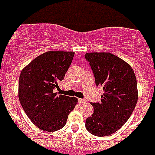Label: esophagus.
<instances>
[{
	"label": "esophagus",
	"mask_w": 155,
	"mask_h": 155,
	"mask_svg": "<svg viewBox=\"0 0 155 155\" xmlns=\"http://www.w3.org/2000/svg\"><path fill=\"white\" fill-rule=\"evenodd\" d=\"M86 102V100H85V99H82V98H80V99H79V103L80 104H84V103H85Z\"/></svg>",
	"instance_id": "34e87169"
}]
</instances>
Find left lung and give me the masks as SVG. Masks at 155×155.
Here are the masks:
<instances>
[{"mask_svg":"<svg viewBox=\"0 0 155 155\" xmlns=\"http://www.w3.org/2000/svg\"><path fill=\"white\" fill-rule=\"evenodd\" d=\"M93 71L97 87H101V101L91 103L94 113L85 127L97 137H106L119 130L134 110L138 100L137 82L132 68L109 52L85 54Z\"/></svg>","mask_w":155,"mask_h":155,"instance_id":"8db88e82","label":"left lung"}]
</instances>
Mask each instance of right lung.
Masks as SVG:
<instances>
[{
    "instance_id": "obj_1",
    "label": "right lung",
    "mask_w": 155,
    "mask_h": 155,
    "mask_svg": "<svg viewBox=\"0 0 155 155\" xmlns=\"http://www.w3.org/2000/svg\"><path fill=\"white\" fill-rule=\"evenodd\" d=\"M73 56V51H47L34 58L21 72L19 101L33 124L43 130L61 129L77 104V98L54 92L64 79Z\"/></svg>"
}]
</instances>
